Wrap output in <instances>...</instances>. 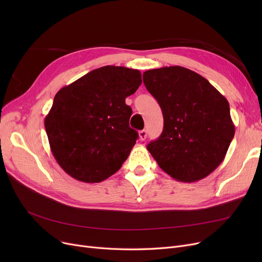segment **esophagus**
Masks as SVG:
<instances>
[{"mask_svg":"<svg viewBox=\"0 0 262 262\" xmlns=\"http://www.w3.org/2000/svg\"><path fill=\"white\" fill-rule=\"evenodd\" d=\"M146 137H147V132H146L145 129L139 132V139H140L141 141H144V140L146 139Z\"/></svg>","mask_w":262,"mask_h":262,"instance_id":"esophagus-1","label":"esophagus"}]
</instances>
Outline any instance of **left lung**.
Masks as SVG:
<instances>
[{
  "label": "left lung",
  "instance_id": "1",
  "mask_svg": "<svg viewBox=\"0 0 262 262\" xmlns=\"http://www.w3.org/2000/svg\"><path fill=\"white\" fill-rule=\"evenodd\" d=\"M163 115L159 138L147 144L158 166L174 180L192 183L224 160L235 135L228 101L210 82L180 66L143 73Z\"/></svg>",
  "mask_w": 262,
  "mask_h": 262
}]
</instances>
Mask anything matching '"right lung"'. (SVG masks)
Returning a JSON list of instances; mask_svg holds the SVG:
<instances>
[{
  "instance_id": "add662e5",
  "label": "right lung",
  "mask_w": 262,
  "mask_h": 262,
  "mask_svg": "<svg viewBox=\"0 0 262 262\" xmlns=\"http://www.w3.org/2000/svg\"><path fill=\"white\" fill-rule=\"evenodd\" d=\"M139 70L105 66L61 88L45 119L53 156L64 172L100 183L122 167L138 139L125 99L141 85Z\"/></svg>"
}]
</instances>
